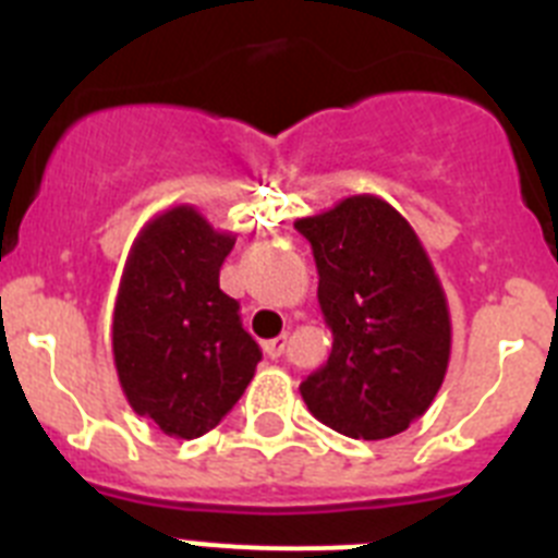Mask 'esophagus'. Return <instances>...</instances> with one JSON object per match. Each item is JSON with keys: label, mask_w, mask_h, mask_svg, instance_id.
I'll return each mask as SVG.
<instances>
[{"label": "esophagus", "mask_w": 558, "mask_h": 558, "mask_svg": "<svg viewBox=\"0 0 558 558\" xmlns=\"http://www.w3.org/2000/svg\"><path fill=\"white\" fill-rule=\"evenodd\" d=\"M284 347H288V335H279V338L265 340V343H263V349H265V354H268V357H279V354L284 352Z\"/></svg>", "instance_id": "obj_1"}]
</instances>
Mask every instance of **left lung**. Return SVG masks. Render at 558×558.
I'll return each mask as SVG.
<instances>
[{"instance_id":"left-lung-1","label":"left lung","mask_w":558,"mask_h":558,"mask_svg":"<svg viewBox=\"0 0 558 558\" xmlns=\"http://www.w3.org/2000/svg\"><path fill=\"white\" fill-rule=\"evenodd\" d=\"M313 245L332 352L299 391L349 438L377 441L425 416L450 366V307L430 256L388 201L352 195L299 218Z\"/></svg>"}]
</instances>
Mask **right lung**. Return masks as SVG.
Masks as SVG:
<instances>
[{
	"label": "right lung",
	"mask_w": 558,
	"mask_h": 558,
	"mask_svg": "<svg viewBox=\"0 0 558 558\" xmlns=\"http://www.w3.org/2000/svg\"><path fill=\"white\" fill-rule=\"evenodd\" d=\"M236 236L195 206L165 209L133 240L113 304V366L128 405L175 438H198L243 397L263 352L220 290Z\"/></svg>",
	"instance_id": "1"
}]
</instances>
